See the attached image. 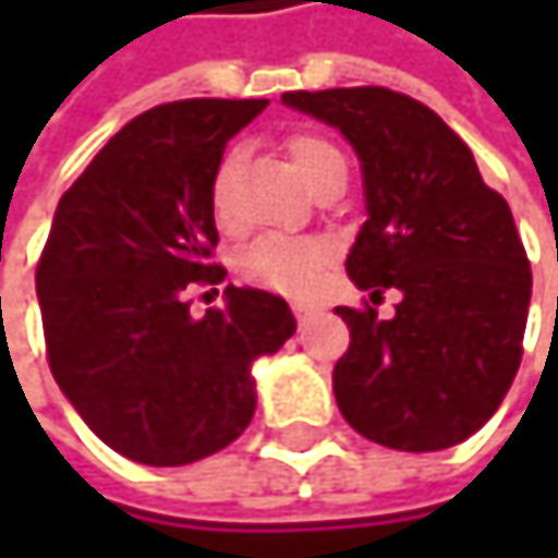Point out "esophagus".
Returning <instances> with one entry per match:
<instances>
[{
    "label": "esophagus",
    "mask_w": 558,
    "mask_h": 558,
    "mask_svg": "<svg viewBox=\"0 0 558 558\" xmlns=\"http://www.w3.org/2000/svg\"><path fill=\"white\" fill-rule=\"evenodd\" d=\"M316 313H319V306H313V303H303V300H296V303H293V316H296L300 323L313 319Z\"/></svg>",
    "instance_id": "1"
}]
</instances>
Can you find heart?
<instances>
[{"mask_svg": "<svg viewBox=\"0 0 558 558\" xmlns=\"http://www.w3.org/2000/svg\"><path fill=\"white\" fill-rule=\"evenodd\" d=\"M287 151L296 173L306 180V186H313V180L323 170H329L332 165H345L342 155L326 138H316V135H293ZM229 183H232V158H226L213 177V213L219 222H232ZM326 262H329V245L319 239L262 235L242 252V275L287 296H306L323 278Z\"/></svg>", "mask_w": 558, "mask_h": 558, "instance_id": "obj_1", "label": "heart"}]
</instances>
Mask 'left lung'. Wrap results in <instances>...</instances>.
Instances as JSON below:
<instances>
[{"mask_svg":"<svg viewBox=\"0 0 558 558\" xmlns=\"http://www.w3.org/2000/svg\"><path fill=\"white\" fill-rule=\"evenodd\" d=\"M283 106L342 132L365 186V226L345 258L372 303L336 306L352 342L332 368L342 416L400 452L449 449L478 433L520 368L530 262L510 206L469 145L423 102L385 86L283 93Z\"/></svg>","mask_w":558,"mask_h":558,"instance_id":"left-lung-1","label":"left lung"}]
</instances>
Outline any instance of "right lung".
I'll use <instances>...</instances> for the list:
<instances>
[{"label":"right lung","mask_w":558,"mask_h":558,"mask_svg":"<svg viewBox=\"0 0 558 558\" xmlns=\"http://www.w3.org/2000/svg\"><path fill=\"white\" fill-rule=\"evenodd\" d=\"M268 99H180L132 119L60 196L38 303L51 375L83 423L142 465H190L255 416L252 365L296 332L290 306L226 287L193 316L190 283H219L213 177Z\"/></svg>","instance_id":"right-lung-1"}]
</instances>
